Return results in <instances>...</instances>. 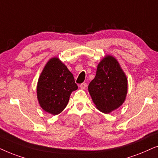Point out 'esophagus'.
<instances>
[{"label":"esophagus","mask_w":158,"mask_h":158,"mask_svg":"<svg viewBox=\"0 0 158 158\" xmlns=\"http://www.w3.org/2000/svg\"><path fill=\"white\" fill-rule=\"evenodd\" d=\"M87 84L86 83H82V84H81L80 85H79V87L81 88V89H85L86 87H87Z\"/></svg>","instance_id":"esophagus-1"}]
</instances>
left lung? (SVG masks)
<instances>
[{
	"mask_svg": "<svg viewBox=\"0 0 158 158\" xmlns=\"http://www.w3.org/2000/svg\"><path fill=\"white\" fill-rule=\"evenodd\" d=\"M88 90L101 112L108 114L123 105L128 92V80L116 58L107 55L100 60Z\"/></svg>",
	"mask_w": 158,
	"mask_h": 158,
	"instance_id": "obj_1",
	"label": "left lung"
}]
</instances>
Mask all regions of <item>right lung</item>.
Here are the masks:
<instances>
[{"mask_svg":"<svg viewBox=\"0 0 158 158\" xmlns=\"http://www.w3.org/2000/svg\"><path fill=\"white\" fill-rule=\"evenodd\" d=\"M77 89L72 73L59 58L53 57L47 62L39 77L37 100L43 110L56 115L64 110L71 92Z\"/></svg>","mask_w":158,"mask_h":158,"instance_id":"1","label":"right lung"}]
</instances>
